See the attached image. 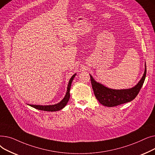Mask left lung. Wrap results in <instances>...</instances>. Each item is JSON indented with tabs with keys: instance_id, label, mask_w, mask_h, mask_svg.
Masks as SVG:
<instances>
[{
	"instance_id": "obj_1",
	"label": "left lung",
	"mask_w": 155,
	"mask_h": 155,
	"mask_svg": "<svg viewBox=\"0 0 155 155\" xmlns=\"http://www.w3.org/2000/svg\"><path fill=\"white\" fill-rule=\"evenodd\" d=\"M146 74V67L145 63L144 74L140 82L131 88L120 89V90L108 88L103 84L96 82L91 75H90V77L96 99L104 106L111 107L131 102L134 99L144 84Z\"/></svg>"
}]
</instances>
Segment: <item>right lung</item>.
Segmentation results:
<instances>
[{
	"label": "right lung",
	"mask_w": 155,
	"mask_h": 155,
	"mask_svg": "<svg viewBox=\"0 0 155 155\" xmlns=\"http://www.w3.org/2000/svg\"><path fill=\"white\" fill-rule=\"evenodd\" d=\"M76 73L75 74L73 75L71 78L69 80V82L68 84V87H67V92L66 94H65L64 98L58 103H57L56 104H53V105H32V104H28L29 106L34 107L36 109L38 110H44V111H48V112H54V111H58L60 110L61 109H63L65 105H66L70 99V88H71V82L73 80V78L75 77Z\"/></svg>",
	"instance_id": "right-lung-1"
}]
</instances>
